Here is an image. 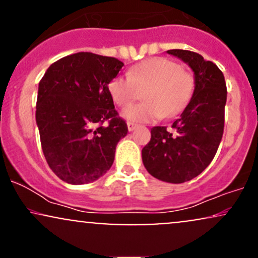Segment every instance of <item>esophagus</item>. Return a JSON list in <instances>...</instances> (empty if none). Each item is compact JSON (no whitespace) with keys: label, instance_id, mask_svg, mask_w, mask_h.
Masks as SVG:
<instances>
[{"label":"esophagus","instance_id":"1","mask_svg":"<svg viewBox=\"0 0 258 258\" xmlns=\"http://www.w3.org/2000/svg\"><path fill=\"white\" fill-rule=\"evenodd\" d=\"M136 127H137V125L135 122H127V128H128L130 132H132Z\"/></svg>","mask_w":258,"mask_h":258}]
</instances>
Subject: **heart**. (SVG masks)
Masks as SVG:
<instances>
[{
    "label": "heart",
    "instance_id": "1",
    "mask_svg": "<svg viewBox=\"0 0 258 258\" xmlns=\"http://www.w3.org/2000/svg\"><path fill=\"white\" fill-rule=\"evenodd\" d=\"M144 88L146 102L126 108L122 111L126 120L150 122L178 114L190 99L194 82L176 61L158 57L132 67L128 74L117 75L108 85L112 100L121 108L128 106Z\"/></svg>",
    "mask_w": 258,
    "mask_h": 258
}]
</instances>
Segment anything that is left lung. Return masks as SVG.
<instances>
[{"mask_svg":"<svg viewBox=\"0 0 258 258\" xmlns=\"http://www.w3.org/2000/svg\"><path fill=\"white\" fill-rule=\"evenodd\" d=\"M194 73V92L172 132L153 127L152 138L142 149L144 167L167 183H184L199 176L211 164L223 136L227 87L223 73L199 53L170 49Z\"/></svg>","mask_w":258,"mask_h":258,"instance_id":"1","label":"left lung"}]
</instances>
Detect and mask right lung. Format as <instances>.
<instances>
[{
	"instance_id": "obj_1",
	"label": "right lung",
	"mask_w": 258,
	"mask_h": 258,
	"mask_svg": "<svg viewBox=\"0 0 258 258\" xmlns=\"http://www.w3.org/2000/svg\"><path fill=\"white\" fill-rule=\"evenodd\" d=\"M122 67L116 58L80 52L53 63L38 84L36 125L43 155L69 184L106 173L128 132L108 91Z\"/></svg>"
}]
</instances>
